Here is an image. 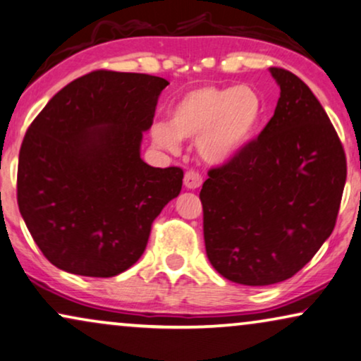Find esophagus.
<instances>
[{"instance_id":"esophagus-1","label":"esophagus","mask_w":361,"mask_h":361,"mask_svg":"<svg viewBox=\"0 0 361 361\" xmlns=\"http://www.w3.org/2000/svg\"><path fill=\"white\" fill-rule=\"evenodd\" d=\"M185 186L188 190H196V188H200V186H202V183H203V176L200 175L198 171H193V170H190V171H186L185 173Z\"/></svg>"}]
</instances>
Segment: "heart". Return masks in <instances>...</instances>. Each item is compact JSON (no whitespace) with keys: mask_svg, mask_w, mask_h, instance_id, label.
I'll return each instance as SVG.
<instances>
[{"mask_svg":"<svg viewBox=\"0 0 361 361\" xmlns=\"http://www.w3.org/2000/svg\"><path fill=\"white\" fill-rule=\"evenodd\" d=\"M262 108V98L250 86H198L173 104L170 121H154L149 135L170 153L180 149L181 140L196 138L203 159L223 163L253 138Z\"/></svg>","mask_w":361,"mask_h":361,"instance_id":"b5f03b06","label":"heart"}]
</instances>
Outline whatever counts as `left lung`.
I'll use <instances>...</instances> for the list:
<instances>
[{
    "instance_id": "obj_1",
    "label": "left lung",
    "mask_w": 361,
    "mask_h": 361,
    "mask_svg": "<svg viewBox=\"0 0 361 361\" xmlns=\"http://www.w3.org/2000/svg\"><path fill=\"white\" fill-rule=\"evenodd\" d=\"M270 73L280 86L275 115L200 191L209 263L248 286L288 280L314 257L346 180L341 141L312 90L283 68Z\"/></svg>"
}]
</instances>
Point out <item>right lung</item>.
<instances>
[{"label": "right lung", "instance_id": "add662e5", "mask_svg": "<svg viewBox=\"0 0 361 361\" xmlns=\"http://www.w3.org/2000/svg\"><path fill=\"white\" fill-rule=\"evenodd\" d=\"M165 78L98 70L71 81L31 123L18 161V207L59 270L109 278L138 262L154 218L183 185L178 166L140 157Z\"/></svg>", "mask_w": 361, "mask_h": 361}]
</instances>
